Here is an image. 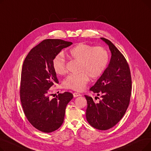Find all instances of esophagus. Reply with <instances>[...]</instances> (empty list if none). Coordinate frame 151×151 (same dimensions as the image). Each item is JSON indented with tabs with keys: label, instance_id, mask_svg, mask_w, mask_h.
Segmentation results:
<instances>
[{
	"label": "esophagus",
	"instance_id": "34e87169",
	"mask_svg": "<svg viewBox=\"0 0 151 151\" xmlns=\"http://www.w3.org/2000/svg\"><path fill=\"white\" fill-rule=\"evenodd\" d=\"M80 96H81V95L80 93H77V92H74L73 93V97L75 98V97H80Z\"/></svg>",
	"mask_w": 151,
	"mask_h": 151
}]
</instances>
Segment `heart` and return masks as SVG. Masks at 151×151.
Segmentation results:
<instances>
[{
  "instance_id": "heart-1",
  "label": "heart",
  "mask_w": 151,
  "mask_h": 151,
  "mask_svg": "<svg viewBox=\"0 0 151 151\" xmlns=\"http://www.w3.org/2000/svg\"><path fill=\"white\" fill-rule=\"evenodd\" d=\"M68 56L79 62L77 74H71L63 81L65 88L81 91L88 83L89 78L96 80L104 72L109 62L107 50L101 46L93 47L90 45L80 43L71 48ZM52 67L59 75L66 73V61L64 56L59 54L52 60Z\"/></svg>"
}]
</instances>
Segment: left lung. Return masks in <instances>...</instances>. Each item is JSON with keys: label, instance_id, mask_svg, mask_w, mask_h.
Listing matches in <instances>:
<instances>
[{"label": "left lung", "instance_id": "1", "mask_svg": "<svg viewBox=\"0 0 151 151\" xmlns=\"http://www.w3.org/2000/svg\"><path fill=\"white\" fill-rule=\"evenodd\" d=\"M111 53L108 67L90 91L101 94V100L95 103L84 96L88 104L86 117L93 128L106 130L112 128L122 118L131 96L132 79L129 65L122 54L108 39L100 38Z\"/></svg>", "mask_w": 151, "mask_h": 151}]
</instances>
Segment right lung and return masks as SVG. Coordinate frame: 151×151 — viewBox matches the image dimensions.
I'll return each mask as SVG.
<instances>
[{
    "mask_svg": "<svg viewBox=\"0 0 151 151\" xmlns=\"http://www.w3.org/2000/svg\"><path fill=\"white\" fill-rule=\"evenodd\" d=\"M73 44L59 39H46L32 49L24 61L21 71L20 99L29 122L38 130L50 133L63 122L65 108L73 99L71 93H59L50 99V88L58 83L52 67L54 58Z\"/></svg>",
    "mask_w": 151,
    "mask_h": 151,
    "instance_id": "right-lung-1",
    "label": "right lung"
}]
</instances>
